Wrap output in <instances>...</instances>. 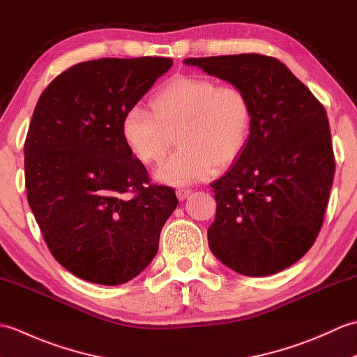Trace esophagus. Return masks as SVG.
<instances>
[{
  "label": "esophagus",
  "instance_id": "1",
  "mask_svg": "<svg viewBox=\"0 0 357 357\" xmlns=\"http://www.w3.org/2000/svg\"><path fill=\"white\" fill-rule=\"evenodd\" d=\"M190 195H192V190H188V188H179V190H176V196L179 201L187 199Z\"/></svg>",
  "mask_w": 357,
  "mask_h": 357
}]
</instances>
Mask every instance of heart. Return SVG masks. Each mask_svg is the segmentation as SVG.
Instances as JSON below:
<instances>
[{"label":"heart","instance_id":"heart-1","mask_svg":"<svg viewBox=\"0 0 357 357\" xmlns=\"http://www.w3.org/2000/svg\"><path fill=\"white\" fill-rule=\"evenodd\" d=\"M151 110L128 107L121 123L123 139L144 164L161 159L178 132L179 150L155 170L158 183L173 187L208 179L216 164H231L244 149L252 109L245 93L213 79L181 75L159 87Z\"/></svg>","mask_w":357,"mask_h":357}]
</instances>
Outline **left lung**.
<instances>
[{
	"label": "left lung",
	"mask_w": 357,
	"mask_h": 357,
	"mask_svg": "<svg viewBox=\"0 0 357 357\" xmlns=\"http://www.w3.org/2000/svg\"><path fill=\"white\" fill-rule=\"evenodd\" d=\"M184 64L241 89L252 109L244 149L211 185V253L244 276L275 275L308 252L324 222L335 178L327 112L276 58L241 53Z\"/></svg>",
	"instance_id": "left-lung-1"
}]
</instances>
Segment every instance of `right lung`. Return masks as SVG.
Returning a JSON list of instances; mask_svg holds the SVG:
<instances>
[{"mask_svg":"<svg viewBox=\"0 0 357 357\" xmlns=\"http://www.w3.org/2000/svg\"><path fill=\"white\" fill-rule=\"evenodd\" d=\"M172 66L158 56L79 63L38 100L24 144L27 201L53 257L89 282L138 276L178 206L121 133L126 110Z\"/></svg>","mask_w":357,"mask_h":357,"instance_id":"right-lung-1","label":"right lung"}]
</instances>
